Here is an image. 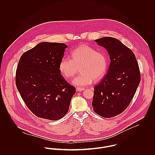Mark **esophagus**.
I'll use <instances>...</instances> for the list:
<instances>
[{"mask_svg":"<svg viewBox=\"0 0 155 155\" xmlns=\"http://www.w3.org/2000/svg\"><path fill=\"white\" fill-rule=\"evenodd\" d=\"M84 88H79V87H78V88H76V91H77L78 92L82 91H84Z\"/></svg>","mask_w":155,"mask_h":155,"instance_id":"obj_1","label":"esophagus"}]
</instances>
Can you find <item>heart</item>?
I'll list each match as a JSON object with an SVG mask.
<instances>
[{"label": "heart", "instance_id": "1", "mask_svg": "<svg viewBox=\"0 0 155 155\" xmlns=\"http://www.w3.org/2000/svg\"><path fill=\"white\" fill-rule=\"evenodd\" d=\"M71 59L63 58L59 64L61 74L67 79H71L80 68L81 73L72 81L74 85L83 87L91 84L94 80L98 81L106 74L107 58L101 52L87 46L81 45L71 54Z\"/></svg>", "mask_w": 155, "mask_h": 155}]
</instances>
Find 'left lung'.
<instances>
[{
    "label": "left lung",
    "instance_id": "left-lung-1",
    "mask_svg": "<svg viewBox=\"0 0 155 155\" xmlns=\"http://www.w3.org/2000/svg\"><path fill=\"white\" fill-rule=\"evenodd\" d=\"M95 42L107 50L111 61L107 73L95 85L92 105L97 114L110 118L130 104L140 82V68L134 52L120 41L104 37Z\"/></svg>",
    "mask_w": 155,
    "mask_h": 155
}]
</instances>
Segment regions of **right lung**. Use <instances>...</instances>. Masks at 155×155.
<instances>
[{
	"label": "right lung",
	"instance_id": "right-lung-1",
	"mask_svg": "<svg viewBox=\"0 0 155 155\" xmlns=\"http://www.w3.org/2000/svg\"><path fill=\"white\" fill-rule=\"evenodd\" d=\"M67 46L41 42L20 58L15 84L25 105L38 117L57 120L66 115L76 88L61 75L59 64Z\"/></svg>",
	"mask_w": 155,
	"mask_h": 155
}]
</instances>
